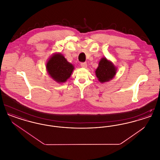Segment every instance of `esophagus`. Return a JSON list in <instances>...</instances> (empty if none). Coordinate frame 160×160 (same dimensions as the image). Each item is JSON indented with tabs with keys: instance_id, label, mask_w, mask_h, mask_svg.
I'll return each instance as SVG.
<instances>
[{
	"instance_id": "34e87169",
	"label": "esophagus",
	"mask_w": 160,
	"mask_h": 160,
	"mask_svg": "<svg viewBox=\"0 0 160 160\" xmlns=\"http://www.w3.org/2000/svg\"><path fill=\"white\" fill-rule=\"evenodd\" d=\"M80 65L82 68H86L87 67V63L86 62H82L80 63Z\"/></svg>"
}]
</instances>
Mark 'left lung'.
<instances>
[{
    "instance_id": "1",
    "label": "left lung",
    "mask_w": 160,
    "mask_h": 160,
    "mask_svg": "<svg viewBox=\"0 0 160 160\" xmlns=\"http://www.w3.org/2000/svg\"><path fill=\"white\" fill-rule=\"evenodd\" d=\"M117 68L111 61L103 58L99 61L98 67L95 71L96 76L101 83L107 82L116 75Z\"/></svg>"
}]
</instances>
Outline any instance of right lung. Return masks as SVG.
I'll use <instances>...</instances> for the list:
<instances>
[{"mask_svg":"<svg viewBox=\"0 0 160 160\" xmlns=\"http://www.w3.org/2000/svg\"><path fill=\"white\" fill-rule=\"evenodd\" d=\"M47 71L54 81L58 83L67 82L71 76L74 67L61 53H54L46 64Z\"/></svg>","mask_w":160,"mask_h":160,"instance_id":"right-lung-1","label":"right lung"}]
</instances>
